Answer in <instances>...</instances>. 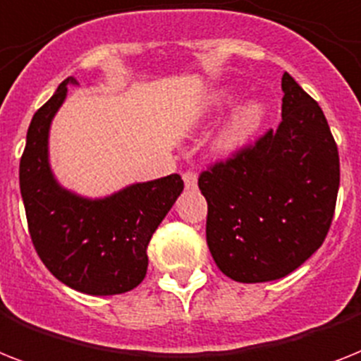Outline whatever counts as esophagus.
<instances>
[{"mask_svg":"<svg viewBox=\"0 0 361 361\" xmlns=\"http://www.w3.org/2000/svg\"><path fill=\"white\" fill-rule=\"evenodd\" d=\"M183 181H185V189L187 190H195L198 189V176L195 172H185L183 174Z\"/></svg>","mask_w":361,"mask_h":361,"instance_id":"1","label":"esophagus"}]
</instances>
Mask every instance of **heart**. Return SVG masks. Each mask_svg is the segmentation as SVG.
Instances as JSON below:
<instances>
[{
	"label": "heart",
	"mask_w": 361,
	"mask_h": 361,
	"mask_svg": "<svg viewBox=\"0 0 361 361\" xmlns=\"http://www.w3.org/2000/svg\"><path fill=\"white\" fill-rule=\"evenodd\" d=\"M239 90L235 87H222L211 96L207 111H219L230 105L237 98ZM269 116V105L262 98L245 99L235 109L228 114V118L222 122L221 130L216 131L213 148L216 154L233 155L241 152L250 142L265 124Z\"/></svg>",
	"instance_id": "b5f03b06"
}]
</instances>
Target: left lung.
Masks as SVG:
<instances>
[{
  "mask_svg": "<svg viewBox=\"0 0 361 361\" xmlns=\"http://www.w3.org/2000/svg\"><path fill=\"white\" fill-rule=\"evenodd\" d=\"M282 124L202 172L206 239L216 267L243 283L291 274L323 245L339 189V155L323 109L283 74Z\"/></svg>",
  "mask_w": 361,
  "mask_h": 361,
  "instance_id": "obj_1",
  "label": "left lung"
}]
</instances>
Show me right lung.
Segmentation results:
<instances>
[{
  "mask_svg": "<svg viewBox=\"0 0 361 361\" xmlns=\"http://www.w3.org/2000/svg\"><path fill=\"white\" fill-rule=\"evenodd\" d=\"M66 78L35 113L20 161L29 233L48 271L64 286L94 297L131 291L146 276V247L183 190L178 174L139 181L102 198L78 195L55 178L49 130L68 96Z\"/></svg>",
  "mask_w": 361,
  "mask_h": 361,
  "instance_id": "add662e5",
  "label": "right lung"
}]
</instances>
